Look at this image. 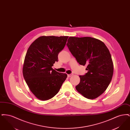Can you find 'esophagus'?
Listing matches in <instances>:
<instances>
[{"label":"esophagus","instance_id":"esophagus-1","mask_svg":"<svg viewBox=\"0 0 130 130\" xmlns=\"http://www.w3.org/2000/svg\"><path fill=\"white\" fill-rule=\"evenodd\" d=\"M73 74H68V77H71V76H72V75H73Z\"/></svg>","mask_w":130,"mask_h":130}]
</instances>
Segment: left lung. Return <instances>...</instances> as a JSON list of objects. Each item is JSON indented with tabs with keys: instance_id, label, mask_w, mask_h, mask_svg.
<instances>
[{
	"instance_id": "left-lung-1",
	"label": "left lung",
	"mask_w": 130,
	"mask_h": 130,
	"mask_svg": "<svg viewBox=\"0 0 130 130\" xmlns=\"http://www.w3.org/2000/svg\"><path fill=\"white\" fill-rule=\"evenodd\" d=\"M67 46L77 62L87 65L88 72L79 75L76 90L88 99H94L105 92L111 80L113 63L105 44L91 37H70Z\"/></svg>"
}]
</instances>
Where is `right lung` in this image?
<instances>
[{
	"label": "right lung",
	"instance_id": "right-lung-1",
	"mask_svg": "<svg viewBox=\"0 0 130 130\" xmlns=\"http://www.w3.org/2000/svg\"><path fill=\"white\" fill-rule=\"evenodd\" d=\"M69 37L42 36L35 40L25 56L23 74L31 92L41 100L53 98L59 92L67 74L52 68Z\"/></svg>",
	"mask_w": 130,
	"mask_h": 130
}]
</instances>
